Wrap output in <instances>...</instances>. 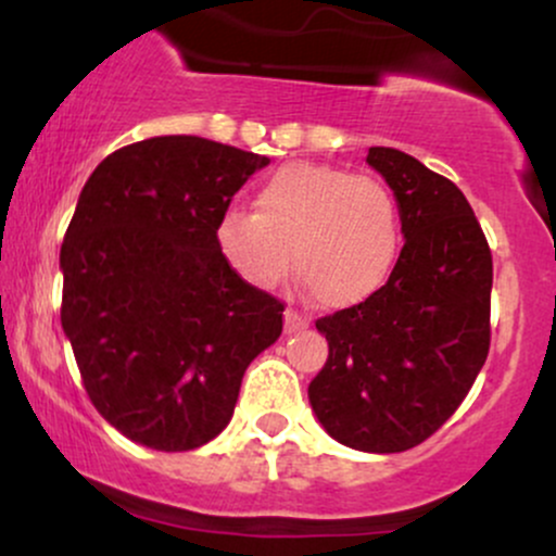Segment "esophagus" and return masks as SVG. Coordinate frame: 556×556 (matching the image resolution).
I'll return each mask as SVG.
<instances>
[{
  "label": "esophagus",
  "instance_id": "esophagus-1",
  "mask_svg": "<svg viewBox=\"0 0 556 556\" xmlns=\"http://www.w3.org/2000/svg\"><path fill=\"white\" fill-rule=\"evenodd\" d=\"M308 324H311L308 316H303V314H300V311H295V308H287L285 311V331H287V334L305 329V327H308Z\"/></svg>",
  "mask_w": 556,
  "mask_h": 556
}]
</instances>
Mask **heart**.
<instances>
[{"instance_id": "b5f03b06", "label": "heart", "mask_w": 556, "mask_h": 556, "mask_svg": "<svg viewBox=\"0 0 556 556\" xmlns=\"http://www.w3.org/2000/svg\"><path fill=\"white\" fill-rule=\"evenodd\" d=\"M256 212L222 214L216 248L229 269L258 290L295 271L327 308H350L387 285L400 256V208L376 177L292 162L266 177Z\"/></svg>"}]
</instances>
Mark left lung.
Instances as JSON below:
<instances>
[{"mask_svg": "<svg viewBox=\"0 0 556 556\" xmlns=\"http://www.w3.org/2000/svg\"><path fill=\"white\" fill-rule=\"evenodd\" d=\"M366 162L394 190L405 245L376 295L316 321L329 358L308 400L337 442L387 455L426 442L473 387L491 344L494 264L455 182L384 146Z\"/></svg>", "mask_w": 556, "mask_h": 556, "instance_id": "left-lung-1", "label": "left lung"}]
</instances>
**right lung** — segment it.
<instances>
[{"label":"right lung","mask_w":556,"mask_h":556,"mask_svg":"<svg viewBox=\"0 0 556 556\" xmlns=\"http://www.w3.org/2000/svg\"><path fill=\"white\" fill-rule=\"evenodd\" d=\"M269 159L198 136L123 146L93 169L60 251L62 329L119 433L188 452L229 424L285 303L216 248V222Z\"/></svg>","instance_id":"1"}]
</instances>
